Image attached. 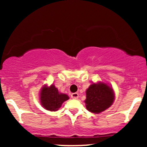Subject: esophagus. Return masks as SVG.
Listing matches in <instances>:
<instances>
[{"mask_svg":"<svg viewBox=\"0 0 147 147\" xmlns=\"http://www.w3.org/2000/svg\"><path fill=\"white\" fill-rule=\"evenodd\" d=\"M71 97L72 99H78L79 97V94L77 92H74L71 95Z\"/></svg>","mask_w":147,"mask_h":147,"instance_id":"1","label":"esophagus"}]
</instances>
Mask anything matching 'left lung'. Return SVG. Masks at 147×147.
<instances>
[{
    "instance_id": "obj_1",
    "label": "left lung",
    "mask_w": 147,
    "mask_h": 147,
    "mask_svg": "<svg viewBox=\"0 0 147 147\" xmlns=\"http://www.w3.org/2000/svg\"><path fill=\"white\" fill-rule=\"evenodd\" d=\"M115 99L113 89L103 82L92 84L86 90L85 100L87 110L93 113H99L112 105Z\"/></svg>"
}]
</instances>
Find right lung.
Returning <instances> with one entry per match:
<instances>
[{
    "label": "right lung",
    "mask_w": 147,
    "mask_h": 147,
    "mask_svg": "<svg viewBox=\"0 0 147 147\" xmlns=\"http://www.w3.org/2000/svg\"><path fill=\"white\" fill-rule=\"evenodd\" d=\"M68 99V95L60 93L53 84L49 87L44 86L40 92L41 105L48 111H57L61 106V104Z\"/></svg>",
    "instance_id": "right-lung-1"
}]
</instances>
